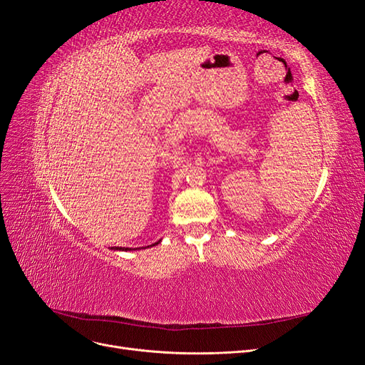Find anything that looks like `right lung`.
<instances>
[{
  "label": "right lung",
  "mask_w": 365,
  "mask_h": 365,
  "mask_svg": "<svg viewBox=\"0 0 365 365\" xmlns=\"http://www.w3.org/2000/svg\"><path fill=\"white\" fill-rule=\"evenodd\" d=\"M160 242V240H158ZM158 242H157V244H152V247H155V245H158ZM113 250H120V251H129V248H121V247H113ZM135 250V248H134Z\"/></svg>",
  "instance_id": "right-lung-1"
}]
</instances>
